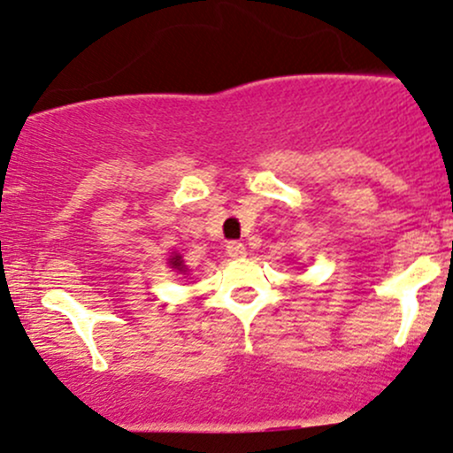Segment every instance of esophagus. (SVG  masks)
Segmentation results:
<instances>
[{
  "label": "esophagus",
  "mask_w": 453,
  "mask_h": 453,
  "mask_svg": "<svg viewBox=\"0 0 453 453\" xmlns=\"http://www.w3.org/2000/svg\"><path fill=\"white\" fill-rule=\"evenodd\" d=\"M226 251H227V256H230V258H242V256L247 254L245 245H242V242H236V241L227 242Z\"/></svg>",
  "instance_id": "34e87169"
}]
</instances>
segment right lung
Instances as JSON below:
<instances>
[{
    "label": "right lung",
    "mask_w": 453,
    "mask_h": 453,
    "mask_svg": "<svg viewBox=\"0 0 453 453\" xmlns=\"http://www.w3.org/2000/svg\"><path fill=\"white\" fill-rule=\"evenodd\" d=\"M166 265H169L171 269H173V271H178V273H184V275H187V265H184L182 256L175 254V251H173V254L169 256V260H166Z\"/></svg>",
    "instance_id": "add662e5"
}]
</instances>
